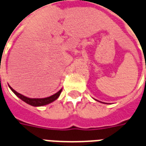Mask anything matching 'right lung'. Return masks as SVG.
I'll list each match as a JSON object with an SVG mask.
<instances>
[{
    "label": "right lung",
    "mask_w": 146,
    "mask_h": 146,
    "mask_svg": "<svg viewBox=\"0 0 146 146\" xmlns=\"http://www.w3.org/2000/svg\"><path fill=\"white\" fill-rule=\"evenodd\" d=\"M9 87L11 88V90L13 91V93L17 96H18L21 100H22L24 102L27 103L29 105L33 106H45L46 104H49V103H52L53 102L54 100H56L57 98L60 96V95L61 92H62V90L57 92L55 94H53V96H49V97L46 98H43V99H31V98H28L26 97V96H24L21 95L19 93L16 92V91L14 90V89L12 87H11L10 86H9Z\"/></svg>",
    "instance_id": "obj_1"
}]
</instances>
